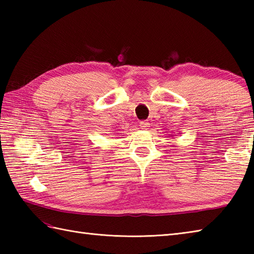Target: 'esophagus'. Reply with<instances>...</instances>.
<instances>
[{
	"mask_svg": "<svg viewBox=\"0 0 254 254\" xmlns=\"http://www.w3.org/2000/svg\"><path fill=\"white\" fill-rule=\"evenodd\" d=\"M149 122L148 121H142L139 122V127H141V128H143V130H147V128L149 127Z\"/></svg>",
	"mask_w": 254,
	"mask_h": 254,
	"instance_id": "1",
	"label": "esophagus"
}]
</instances>
